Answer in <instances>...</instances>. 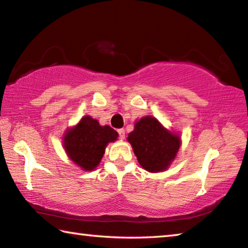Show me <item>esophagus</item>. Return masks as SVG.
Here are the masks:
<instances>
[{"label":"esophagus","instance_id":"obj_1","mask_svg":"<svg viewBox=\"0 0 248 248\" xmlns=\"http://www.w3.org/2000/svg\"><path fill=\"white\" fill-rule=\"evenodd\" d=\"M118 134H119V139H124V136H125V132H124V129H118Z\"/></svg>","mask_w":248,"mask_h":248}]
</instances>
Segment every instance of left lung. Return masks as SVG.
Here are the masks:
<instances>
[{
    "mask_svg": "<svg viewBox=\"0 0 248 248\" xmlns=\"http://www.w3.org/2000/svg\"><path fill=\"white\" fill-rule=\"evenodd\" d=\"M128 141L140 165L152 173L166 170L180 146L179 137L167 131L150 116L143 117L134 124Z\"/></svg>",
    "mask_w": 248,
    "mask_h": 248,
    "instance_id": "1",
    "label": "left lung"
}]
</instances>
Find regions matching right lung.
Returning <instances> with one entry per match:
<instances>
[{"instance_id":"obj_1","label":"right lung","mask_w":248,"mask_h":248,"mask_svg":"<svg viewBox=\"0 0 248 248\" xmlns=\"http://www.w3.org/2000/svg\"><path fill=\"white\" fill-rule=\"evenodd\" d=\"M118 133L109 125L102 127L97 120L84 117L64 137V148L70 158L85 170H93L99 164L109 142L117 140Z\"/></svg>"}]
</instances>
